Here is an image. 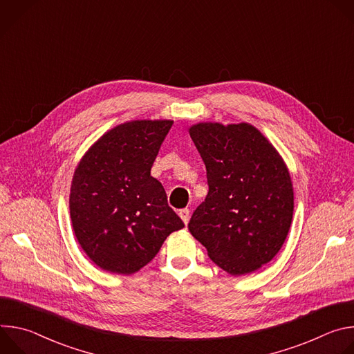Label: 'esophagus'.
Listing matches in <instances>:
<instances>
[{
    "mask_svg": "<svg viewBox=\"0 0 354 354\" xmlns=\"http://www.w3.org/2000/svg\"><path fill=\"white\" fill-rule=\"evenodd\" d=\"M179 216L183 220V223L187 225L189 218H190V210L189 209H182V210H179Z\"/></svg>",
    "mask_w": 354,
    "mask_h": 354,
    "instance_id": "34e87169",
    "label": "esophagus"
}]
</instances>
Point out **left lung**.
<instances>
[{
  "instance_id": "1",
  "label": "left lung",
  "mask_w": 354,
  "mask_h": 354,
  "mask_svg": "<svg viewBox=\"0 0 354 354\" xmlns=\"http://www.w3.org/2000/svg\"><path fill=\"white\" fill-rule=\"evenodd\" d=\"M189 133L209 185L189 231L223 270L255 272L287 238L294 210L290 174L273 145L248 123H198Z\"/></svg>"
}]
</instances>
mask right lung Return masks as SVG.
<instances>
[{
  "label": "right lung",
  "mask_w": 354,
  "mask_h": 354,
  "mask_svg": "<svg viewBox=\"0 0 354 354\" xmlns=\"http://www.w3.org/2000/svg\"><path fill=\"white\" fill-rule=\"evenodd\" d=\"M171 120H134L100 137L75 169L70 214L75 236L104 270L131 274L185 227L151 168Z\"/></svg>",
  "instance_id": "1"
}]
</instances>
